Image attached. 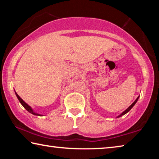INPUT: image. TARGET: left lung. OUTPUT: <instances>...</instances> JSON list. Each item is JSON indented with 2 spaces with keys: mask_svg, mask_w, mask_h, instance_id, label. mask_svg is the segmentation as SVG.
Wrapping results in <instances>:
<instances>
[{
  "mask_svg": "<svg viewBox=\"0 0 159 159\" xmlns=\"http://www.w3.org/2000/svg\"><path fill=\"white\" fill-rule=\"evenodd\" d=\"M138 99H139V97H138V98H137L136 99H135V101H134V102H133V104H131V105L130 106V107H128V108L127 109H126V110H125V111H123V113H122V114H120V115H119V116H118L117 117V118H118V117H120V116H123V115H124V114H127V113L129 111H130V110L132 109V108H133V106L134 105V104H136V102H138Z\"/></svg>",
  "mask_w": 159,
  "mask_h": 159,
  "instance_id": "8db88e82",
  "label": "left lung"
}]
</instances>
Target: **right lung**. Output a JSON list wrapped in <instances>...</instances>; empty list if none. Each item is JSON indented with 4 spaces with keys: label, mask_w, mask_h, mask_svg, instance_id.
Returning a JSON list of instances; mask_svg holds the SVG:
<instances>
[{
    "label": "right lung",
    "mask_w": 159,
    "mask_h": 159,
    "mask_svg": "<svg viewBox=\"0 0 159 159\" xmlns=\"http://www.w3.org/2000/svg\"><path fill=\"white\" fill-rule=\"evenodd\" d=\"M15 94H16V96L17 97V98H18V99H19V101H20V103L21 104V105H22L24 107H25V108L27 110V111L29 112V113H31V114H34V115H37V116H42V115H41V114H37V113H35L34 111H33V109H32L31 108V107L30 106H29L25 102H24L23 101V99H21L20 96H19L17 94V93L15 92Z\"/></svg>",
    "instance_id": "1"
}]
</instances>
